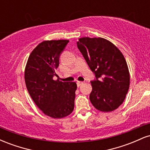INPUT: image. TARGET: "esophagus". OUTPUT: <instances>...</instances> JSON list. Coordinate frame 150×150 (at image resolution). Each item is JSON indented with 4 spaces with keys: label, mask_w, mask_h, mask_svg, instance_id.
I'll use <instances>...</instances> for the list:
<instances>
[{
    "label": "esophagus",
    "mask_w": 150,
    "mask_h": 150,
    "mask_svg": "<svg viewBox=\"0 0 150 150\" xmlns=\"http://www.w3.org/2000/svg\"><path fill=\"white\" fill-rule=\"evenodd\" d=\"M84 82H80V81H77V87H80V86L81 85H82V84H83Z\"/></svg>",
    "instance_id": "obj_1"
}]
</instances>
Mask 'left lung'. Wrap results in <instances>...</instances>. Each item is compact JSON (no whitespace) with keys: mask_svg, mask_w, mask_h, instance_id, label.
<instances>
[{"mask_svg":"<svg viewBox=\"0 0 150 150\" xmlns=\"http://www.w3.org/2000/svg\"><path fill=\"white\" fill-rule=\"evenodd\" d=\"M77 46L95 75V80L91 81V103L102 112L114 111L123 102L130 86V73L124 56L104 38H80Z\"/></svg>","mask_w":150,"mask_h":150,"instance_id":"8db88e82","label":"left lung"}]
</instances>
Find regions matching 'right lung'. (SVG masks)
<instances>
[{"instance_id":"add662e5","label":"right lung","mask_w":150,"mask_h":150,"mask_svg":"<svg viewBox=\"0 0 150 150\" xmlns=\"http://www.w3.org/2000/svg\"><path fill=\"white\" fill-rule=\"evenodd\" d=\"M68 40L44 41L32 51L25 70L26 87L46 116L61 118L73 112L77 84L54 80L61 53Z\"/></svg>"}]
</instances>
